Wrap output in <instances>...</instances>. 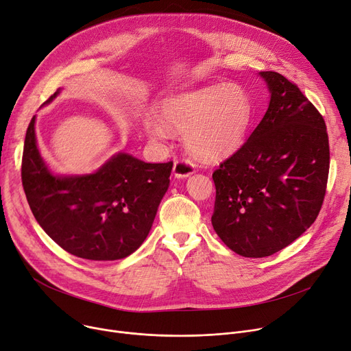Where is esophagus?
Masks as SVG:
<instances>
[{
  "mask_svg": "<svg viewBox=\"0 0 351 351\" xmlns=\"http://www.w3.org/2000/svg\"><path fill=\"white\" fill-rule=\"evenodd\" d=\"M195 173V165L189 159H176L173 165V176L178 179L188 178Z\"/></svg>",
  "mask_w": 351,
  "mask_h": 351,
  "instance_id": "esophagus-1",
  "label": "esophagus"
}]
</instances>
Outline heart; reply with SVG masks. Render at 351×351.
I'll return each mask as SVG.
<instances>
[{
	"label": "heart",
	"mask_w": 351,
	"mask_h": 351,
	"mask_svg": "<svg viewBox=\"0 0 351 351\" xmlns=\"http://www.w3.org/2000/svg\"><path fill=\"white\" fill-rule=\"evenodd\" d=\"M252 120L248 91L240 84H216L179 93L163 100L158 121L147 131L151 138H165L168 131L182 134L188 149L206 160L236 154Z\"/></svg>",
	"instance_id": "b5f03b06"
}]
</instances>
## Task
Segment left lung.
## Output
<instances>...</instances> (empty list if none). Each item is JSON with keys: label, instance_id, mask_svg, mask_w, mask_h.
Segmentation results:
<instances>
[{"label": "left lung", "instance_id": "left-lung-1", "mask_svg": "<svg viewBox=\"0 0 351 351\" xmlns=\"http://www.w3.org/2000/svg\"><path fill=\"white\" fill-rule=\"evenodd\" d=\"M269 104L245 144L213 172L212 224L248 258L288 247L316 220L329 176V138L315 106L276 72H260Z\"/></svg>", "mask_w": 351, "mask_h": 351}]
</instances>
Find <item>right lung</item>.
Listing matches in <instances>:
<instances>
[{
    "mask_svg": "<svg viewBox=\"0 0 351 351\" xmlns=\"http://www.w3.org/2000/svg\"><path fill=\"white\" fill-rule=\"evenodd\" d=\"M35 120L27 130L21 176L39 226L79 258L115 261L131 255L149 234L173 163H147L119 152L93 173L58 175L40 155Z\"/></svg>",
    "mask_w": 351,
    "mask_h": 351,
    "instance_id": "add662e5",
    "label": "right lung"
}]
</instances>
